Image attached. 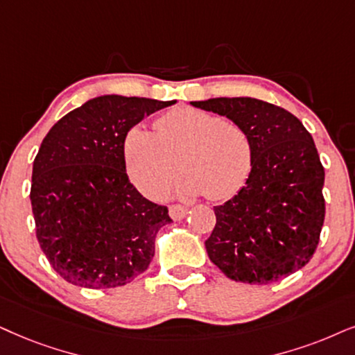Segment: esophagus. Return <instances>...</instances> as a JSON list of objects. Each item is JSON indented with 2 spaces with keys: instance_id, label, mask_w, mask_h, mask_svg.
Segmentation results:
<instances>
[{
  "instance_id": "1",
  "label": "esophagus",
  "mask_w": 355,
  "mask_h": 355,
  "mask_svg": "<svg viewBox=\"0 0 355 355\" xmlns=\"http://www.w3.org/2000/svg\"><path fill=\"white\" fill-rule=\"evenodd\" d=\"M168 213H170V216H172V219H175V221H180V219L187 216L188 208H187V206H182V205H172V206H170Z\"/></svg>"
}]
</instances>
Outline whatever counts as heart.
<instances>
[{
  "label": "heart",
  "instance_id": "obj_1",
  "mask_svg": "<svg viewBox=\"0 0 355 355\" xmlns=\"http://www.w3.org/2000/svg\"><path fill=\"white\" fill-rule=\"evenodd\" d=\"M129 177L144 195L167 190L183 173L185 190L219 201L248 182L254 142L244 125L190 106L170 110L155 121V132L134 128L124 142ZM182 165H180V162Z\"/></svg>",
  "mask_w": 355,
  "mask_h": 355
}]
</instances>
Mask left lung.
<instances>
[{
	"mask_svg": "<svg viewBox=\"0 0 355 355\" xmlns=\"http://www.w3.org/2000/svg\"><path fill=\"white\" fill-rule=\"evenodd\" d=\"M248 129L254 164L234 198L214 206L205 242L211 262L231 280L267 285L303 268L320 244L324 167L297 116L255 98L191 101Z\"/></svg>",
	"mask_w": 355,
	"mask_h": 355,
	"instance_id": "8db88e82",
	"label": "left lung"
}]
</instances>
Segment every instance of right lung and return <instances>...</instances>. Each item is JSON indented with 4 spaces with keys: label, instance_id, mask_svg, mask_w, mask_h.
<instances>
[{
    "label": "right lung",
    "instance_id": "right-lung-1",
    "mask_svg": "<svg viewBox=\"0 0 355 355\" xmlns=\"http://www.w3.org/2000/svg\"><path fill=\"white\" fill-rule=\"evenodd\" d=\"M175 101L106 95L70 111L34 159L31 205L35 236L51 267L71 285L123 286L147 270L155 236L172 223L125 173V136Z\"/></svg>",
    "mask_w": 355,
    "mask_h": 355
}]
</instances>
